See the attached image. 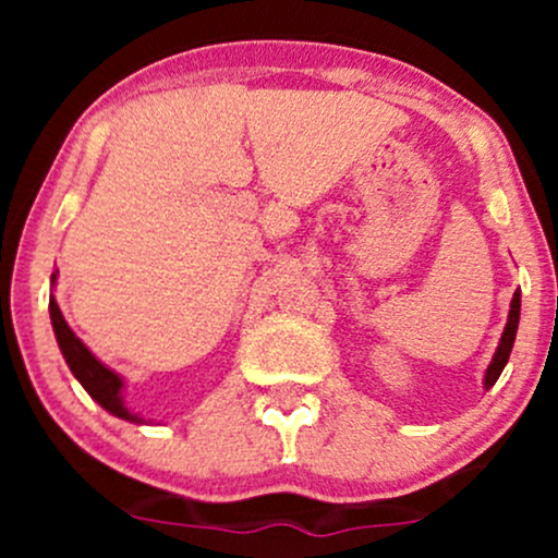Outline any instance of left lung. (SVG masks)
<instances>
[{"label":"left lung","instance_id":"left-lung-1","mask_svg":"<svg viewBox=\"0 0 558 558\" xmlns=\"http://www.w3.org/2000/svg\"><path fill=\"white\" fill-rule=\"evenodd\" d=\"M520 306H522V293L514 291V299H511V306H509V319H506V328L501 332V341H498L496 354H493L488 369H485V377H483V388L485 390L496 386V380L504 373L506 362H509L511 349H514L517 328H520Z\"/></svg>","mask_w":558,"mask_h":558}]
</instances>
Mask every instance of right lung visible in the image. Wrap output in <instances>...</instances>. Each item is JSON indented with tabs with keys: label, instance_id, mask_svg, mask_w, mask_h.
Here are the masks:
<instances>
[{
	"label": "right lung",
	"instance_id": "1",
	"mask_svg": "<svg viewBox=\"0 0 558 558\" xmlns=\"http://www.w3.org/2000/svg\"><path fill=\"white\" fill-rule=\"evenodd\" d=\"M54 283H57V272H52V286ZM49 317H52L57 345H60L62 356H65L70 373H73L75 380L86 388V393L92 396L101 409H107V412L114 414V417L144 425V417H138L136 412H131V409L125 407L123 377L114 373V369L107 367L105 362L96 360L92 351H88V345L83 343L73 330H70V325L65 323V317H62L54 296L49 299Z\"/></svg>",
	"mask_w": 558,
	"mask_h": 558
}]
</instances>
